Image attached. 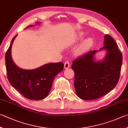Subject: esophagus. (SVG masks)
<instances>
[{
  "instance_id": "esophagus-1",
  "label": "esophagus",
  "mask_w": 128,
  "mask_h": 128,
  "mask_svg": "<svg viewBox=\"0 0 128 128\" xmlns=\"http://www.w3.org/2000/svg\"><path fill=\"white\" fill-rule=\"evenodd\" d=\"M70 68V63H69L68 61H66L64 64V68L66 69V68Z\"/></svg>"
}]
</instances>
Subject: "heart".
I'll return each instance as SVG.
<instances>
[{"instance_id":"heart-1","label":"heart","mask_w":128,"mask_h":128,"mask_svg":"<svg viewBox=\"0 0 128 128\" xmlns=\"http://www.w3.org/2000/svg\"><path fill=\"white\" fill-rule=\"evenodd\" d=\"M84 36V33L82 32H80L78 34L76 35L74 38V41L75 42H79V40H82ZM93 40L91 38H87L86 39H84L81 43H80L79 46L77 47L76 49V52L78 54H82L86 53L87 52L89 49H90L92 46L93 45Z\"/></svg>"}]
</instances>
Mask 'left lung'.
<instances>
[{"instance_id": "1", "label": "left lung", "mask_w": 128, "mask_h": 128, "mask_svg": "<svg viewBox=\"0 0 128 128\" xmlns=\"http://www.w3.org/2000/svg\"><path fill=\"white\" fill-rule=\"evenodd\" d=\"M104 46L92 50L73 61L76 93L84 100L97 99L115 88L118 81L122 65V54L110 35H105ZM106 52L100 60L95 56L100 51Z\"/></svg>"}]
</instances>
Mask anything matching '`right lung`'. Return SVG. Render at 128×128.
Returning a JSON list of instances; mask_svg holds the SVG:
<instances>
[{
  "label": "right lung",
  "mask_w": 128,
  "mask_h": 128,
  "mask_svg": "<svg viewBox=\"0 0 128 128\" xmlns=\"http://www.w3.org/2000/svg\"><path fill=\"white\" fill-rule=\"evenodd\" d=\"M39 24L40 22H37L35 24ZM34 26H28L26 28ZM17 36L13 38L6 54V70L9 82L13 88L29 100L44 99L48 95L56 76L64 70V64L48 63L32 70L19 68L14 64L11 54L12 44Z\"/></svg>",
  "instance_id": "add662e5"
}]
</instances>
